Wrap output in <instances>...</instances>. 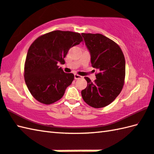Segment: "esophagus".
I'll return each instance as SVG.
<instances>
[{
    "mask_svg": "<svg viewBox=\"0 0 154 154\" xmlns=\"http://www.w3.org/2000/svg\"><path fill=\"white\" fill-rule=\"evenodd\" d=\"M82 78V76H80V75H78V74H74V78L76 80H77V79H79V78Z\"/></svg>",
    "mask_w": 154,
    "mask_h": 154,
    "instance_id": "34e87169",
    "label": "esophagus"
}]
</instances>
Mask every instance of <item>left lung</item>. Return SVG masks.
Wrapping results in <instances>:
<instances>
[{"label":"left lung","mask_w":154,"mask_h":154,"mask_svg":"<svg viewBox=\"0 0 154 154\" xmlns=\"http://www.w3.org/2000/svg\"><path fill=\"white\" fill-rule=\"evenodd\" d=\"M91 54L92 66L99 72L94 82L88 77L81 92L83 100L94 108H102L114 100L122 91L125 77V60L117 43L102 34L82 33Z\"/></svg>","instance_id":"8db88e82"}]
</instances>
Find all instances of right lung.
<instances>
[{
    "label": "right lung",
    "mask_w": 154,
    "mask_h": 154,
    "mask_svg": "<svg viewBox=\"0 0 154 154\" xmlns=\"http://www.w3.org/2000/svg\"><path fill=\"white\" fill-rule=\"evenodd\" d=\"M82 42L80 33L57 30L39 37L31 45L24 77L29 91L37 101L50 104L63 97L74 76L65 73L57 63L63 64L69 49Z\"/></svg>",
    "instance_id": "add662e5"
}]
</instances>
